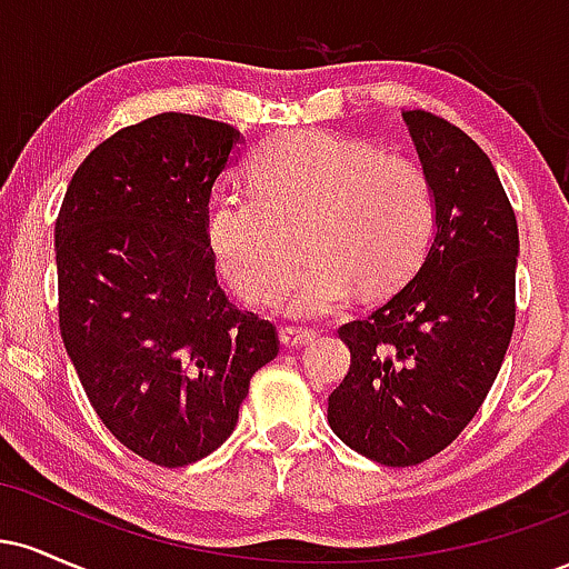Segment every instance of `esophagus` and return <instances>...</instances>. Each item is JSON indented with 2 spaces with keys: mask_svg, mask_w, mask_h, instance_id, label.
I'll list each match as a JSON object with an SVG mask.
<instances>
[{
  "mask_svg": "<svg viewBox=\"0 0 569 569\" xmlns=\"http://www.w3.org/2000/svg\"><path fill=\"white\" fill-rule=\"evenodd\" d=\"M278 337H280V342L286 345V348H305V345H310L312 339H316L318 335H316V331H310V329H297V326H283Z\"/></svg>",
  "mask_w": 569,
  "mask_h": 569,
  "instance_id": "obj_1",
  "label": "esophagus"
}]
</instances>
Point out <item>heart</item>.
Returning <instances> with one entry per match:
<instances>
[{
  "instance_id": "b5f03b06",
  "label": "heart",
  "mask_w": 569,
  "mask_h": 569,
  "mask_svg": "<svg viewBox=\"0 0 569 569\" xmlns=\"http://www.w3.org/2000/svg\"><path fill=\"white\" fill-rule=\"evenodd\" d=\"M251 189L208 206V243L246 302L289 291L302 244L312 262L289 297L293 318H321L356 293L382 297L411 278L436 230L430 179L407 158L375 154L323 130H293L257 149Z\"/></svg>"
}]
</instances>
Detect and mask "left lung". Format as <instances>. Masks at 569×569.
<instances>
[{"mask_svg":"<svg viewBox=\"0 0 569 569\" xmlns=\"http://www.w3.org/2000/svg\"><path fill=\"white\" fill-rule=\"evenodd\" d=\"M403 122L436 230L417 276L339 329L350 371L329 396L331 430L390 468L439 455L485 403L513 335L519 257L513 208L479 143L422 109Z\"/></svg>","mask_w":569,"mask_h":569,"instance_id":"8db88e82","label":"left lung"}]
</instances>
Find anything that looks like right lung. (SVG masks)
<instances>
[{
  "instance_id": "obj_1",
  "label": "right lung",
  "mask_w": 569,
  "mask_h": 569,
  "mask_svg": "<svg viewBox=\"0 0 569 569\" xmlns=\"http://www.w3.org/2000/svg\"><path fill=\"white\" fill-rule=\"evenodd\" d=\"M243 136L166 112L117 130L71 176L56 219L58 323L96 415L162 468L230 439L248 385L278 356L270 321L217 280L208 200Z\"/></svg>"
}]
</instances>
